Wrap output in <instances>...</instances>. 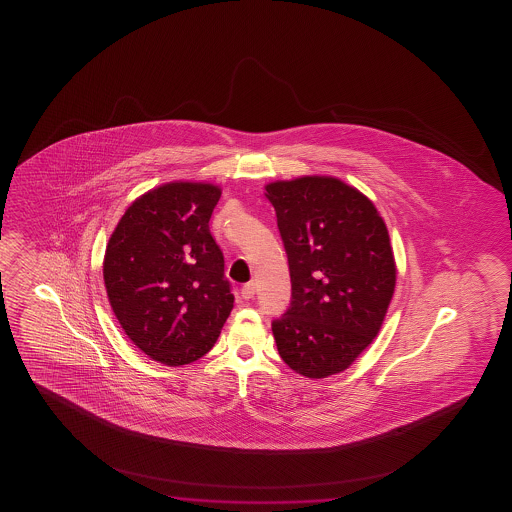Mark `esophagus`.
Returning <instances> with one entry per match:
<instances>
[{
	"label": "esophagus",
	"instance_id": "34e87169",
	"mask_svg": "<svg viewBox=\"0 0 512 512\" xmlns=\"http://www.w3.org/2000/svg\"><path fill=\"white\" fill-rule=\"evenodd\" d=\"M255 292H257V285L253 283V281H248V283H245L243 287H241V295H243V299H253V295H255Z\"/></svg>",
	"mask_w": 512,
	"mask_h": 512
}]
</instances>
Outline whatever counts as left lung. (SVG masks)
Segmentation results:
<instances>
[{"instance_id":"8db88e82","label":"left lung","mask_w":512,"mask_h":512,"mask_svg":"<svg viewBox=\"0 0 512 512\" xmlns=\"http://www.w3.org/2000/svg\"><path fill=\"white\" fill-rule=\"evenodd\" d=\"M292 301L273 320L283 362L306 378L348 369L378 336L395 290L390 236L374 204L330 176L269 183Z\"/></svg>"}]
</instances>
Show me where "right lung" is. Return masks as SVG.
<instances>
[{"instance_id":"add662e5","label":"right lung","mask_w":512,"mask_h":512,"mask_svg":"<svg viewBox=\"0 0 512 512\" xmlns=\"http://www.w3.org/2000/svg\"><path fill=\"white\" fill-rule=\"evenodd\" d=\"M220 189L166 183L136 199L103 264L113 313L127 337L161 364L196 362L217 343L234 295L210 232Z\"/></svg>"}]
</instances>
